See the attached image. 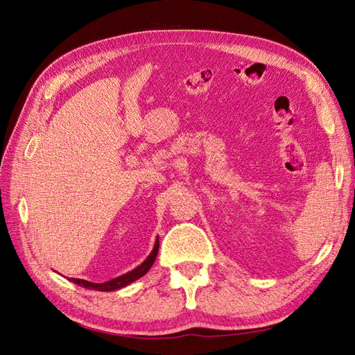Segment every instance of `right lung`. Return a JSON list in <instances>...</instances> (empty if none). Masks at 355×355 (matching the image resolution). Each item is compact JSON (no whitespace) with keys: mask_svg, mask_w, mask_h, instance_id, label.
I'll list each match as a JSON object with an SVG mask.
<instances>
[{"mask_svg":"<svg viewBox=\"0 0 355 355\" xmlns=\"http://www.w3.org/2000/svg\"><path fill=\"white\" fill-rule=\"evenodd\" d=\"M158 247H159V243H158V237H157L153 252L149 253V256L146 257V259H145L141 265L136 266L135 270L128 271V272L124 274V275L112 278V280H110V282H105V283H92V282L80 280V278H71V282L75 283V284L81 286V287H85V288L99 290V292H112V290H118V288H121V287H125V286H128L130 283L139 280V278L144 277L149 270H151V266H153V263H154V261H155V257H157V253H158Z\"/></svg>","mask_w":355,"mask_h":355,"instance_id":"right-lung-1","label":"right lung"}]
</instances>
